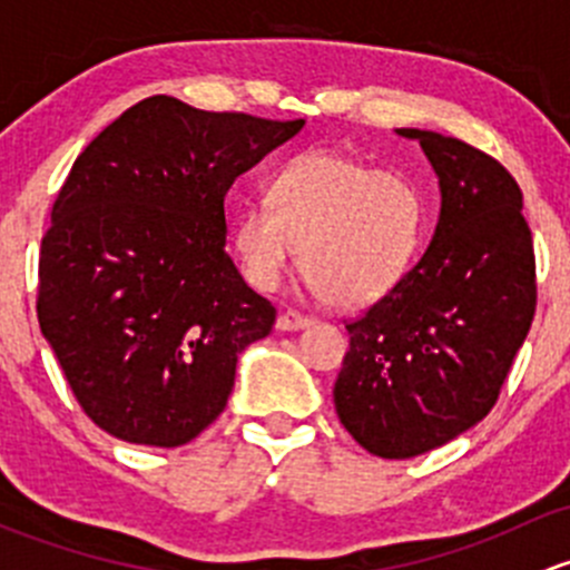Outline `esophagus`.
<instances>
[{"instance_id": "1", "label": "esophagus", "mask_w": 570, "mask_h": 570, "mask_svg": "<svg viewBox=\"0 0 570 570\" xmlns=\"http://www.w3.org/2000/svg\"><path fill=\"white\" fill-rule=\"evenodd\" d=\"M308 325H312V320L303 317V314H297V312H284L278 317V322H275V327H278V331H303V327H308Z\"/></svg>"}]
</instances>
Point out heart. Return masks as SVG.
<instances>
[{
    "mask_svg": "<svg viewBox=\"0 0 570 570\" xmlns=\"http://www.w3.org/2000/svg\"><path fill=\"white\" fill-rule=\"evenodd\" d=\"M419 228L422 200L405 176L317 151L273 176L269 204L239 206L232 248L256 289H278L297 256L322 301L355 308L394 289L416 250Z\"/></svg>",
    "mask_w": 570,
    "mask_h": 570,
    "instance_id": "heart-1",
    "label": "heart"
}]
</instances>
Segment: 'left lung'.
<instances>
[{
  "instance_id": "8db88e82",
  "label": "left lung",
  "mask_w": 570,
  "mask_h": 570,
  "mask_svg": "<svg viewBox=\"0 0 570 570\" xmlns=\"http://www.w3.org/2000/svg\"><path fill=\"white\" fill-rule=\"evenodd\" d=\"M416 140L441 209L416 267L347 325L333 386L344 430L389 461L444 446L488 416L534 317L532 234L515 178L469 142Z\"/></svg>"
}]
</instances>
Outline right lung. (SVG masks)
I'll list each match as a JSON object with an SVG mask.
<instances>
[{
  "instance_id": "obj_1",
  "label": "right lung",
  "mask_w": 570,
  "mask_h": 570,
  "mask_svg": "<svg viewBox=\"0 0 570 570\" xmlns=\"http://www.w3.org/2000/svg\"><path fill=\"white\" fill-rule=\"evenodd\" d=\"M306 120L126 109L73 163L40 245L38 322L82 411L142 446H181L226 407L275 308L226 250V193Z\"/></svg>"
}]
</instances>
